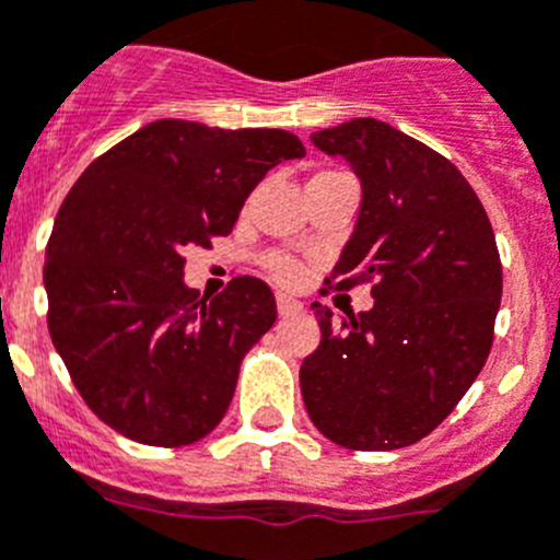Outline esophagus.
<instances>
[{
    "instance_id": "34e87169",
    "label": "esophagus",
    "mask_w": 560,
    "mask_h": 560,
    "mask_svg": "<svg viewBox=\"0 0 560 560\" xmlns=\"http://www.w3.org/2000/svg\"><path fill=\"white\" fill-rule=\"evenodd\" d=\"M302 311V302L291 300L289 294H277V314L280 316H294Z\"/></svg>"
}]
</instances>
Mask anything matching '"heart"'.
I'll use <instances>...</instances> for the list:
<instances>
[{"instance_id": "1", "label": "heart", "mask_w": 560, "mask_h": 560, "mask_svg": "<svg viewBox=\"0 0 560 560\" xmlns=\"http://www.w3.org/2000/svg\"><path fill=\"white\" fill-rule=\"evenodd\" d=\"M266 271L275 277L277 283H283V285L294 283L296 280V264L291 258H285V255H269V258H266Z\"/></svg>"}]
</instances>
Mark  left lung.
I'll return each instance as SVG.
<instances>
[{
    "label": "left lung",
    "mask_w": 560,
    "mask_h": 560,
    "mask_svg": "<svg viewBox=\"0 0 560 560\" xmlns=\"http://www.w3.org/2000/svg\"><path fill=\"white\" fill-rule=\"evenodd\" d=\"M361 179V210L327 283L372 280V311L338 322L300 369L307 417L350 450H399L433 433L489 358L502 300L494 230L444 155L377 119L311 136Z\"/></svg>",
    "instance_id": "left-lung-1"
}]
</instances>
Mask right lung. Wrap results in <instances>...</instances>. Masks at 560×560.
<instances>
[{
    "label": "right lung",
    "mask_w": 560,
    "mask_h": 560,
    "mask_svg": "<svg viewBox=\"0 0 560 560\" xmlns=\"http://www.w3.org/2000/svg\"><path fill=\"white\" fill-rule=\"evenodd\" d=\"M302 155L285 130L161 119L71 186L46 244V322L77 392L116 433L186 447L222 422L241 361L275 325V294L235 277L199 300L183 255L228 235L266 172Z\"/></svg>",
    "instance_id": "1"
}]
</instances>
